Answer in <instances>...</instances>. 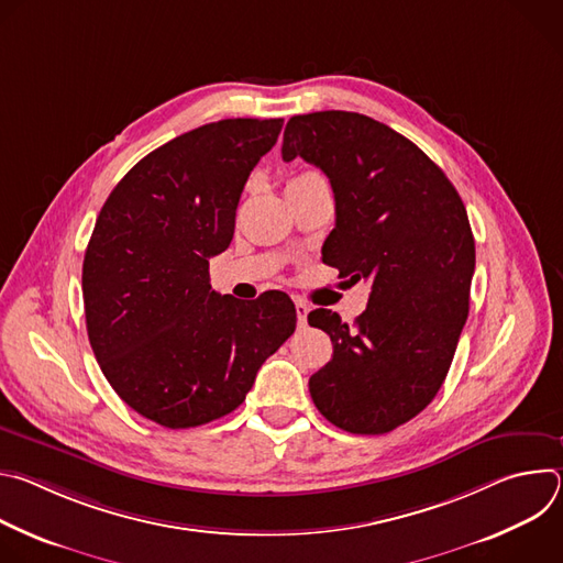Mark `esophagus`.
<instances>
[{
	"mask_svg": "<svg viewBox=\"0 0 563 563\" xmlns=\"http://www.w3.org/2000/svg\"><path fill=\"white\" fill-rule=\"evenodd\" d=\"M307 313H309L307 302L296 300V318H298V328H305V325H307Z\"/></svg>",
	"mask_w": 563,
	"mask_h": 563,
	"instance_id": "34e87169",
	"label": "esophagus"
}]
</instances>
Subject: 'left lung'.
I'll return each instance as SVG.
<instances>
[{
  "instance_id": "8db88e82",
  "label": "left lung",
  "mask_w": 563,
  "mask_h": 563,
  "mask_svg": "<svg viewBox=\"0 0 563 563\" xmlns=\"http://www.w3.org/2000/svg\"><path fill=\"white\" fill-rule=\"evenodd\" d=\"M330 178L336 227L323 263L369 280L354 328L332 309L309 311L330 334L332 361L309 378L318 412L352 434L408 423L441 389L470 309L474 238L461 196L408 137L352 111L294 115L283 159Z\"/></svg>"
}]
</instances>
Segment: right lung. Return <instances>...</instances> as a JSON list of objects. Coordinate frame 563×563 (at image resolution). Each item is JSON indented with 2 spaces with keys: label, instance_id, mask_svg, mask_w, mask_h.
Returning <instances> with one entry per match:
<instances>
[{
  "label": "right lung",
  "instance_id": "1",
  "mask_svg": "<svg viewBox=\"0 0 563 563\" xmlns=\"http://www.w3.org/2000/svg\"><path fill=\"white\" fill-rule=\"evenodd\" d=\"M280 129V118H231L183 133L142 157L98 216L82 265L89 341L118 396L157 426L233 412L296 330L287 294L245 302L209 283Z\"/></svg>",
  "mask_w": 563,
  "mask_h": 563
}]
</instances>
